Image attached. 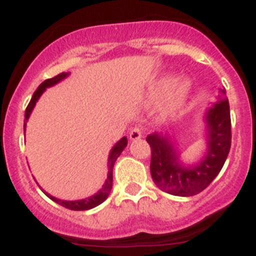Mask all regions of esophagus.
Instances as JSON below:
<instances>
[{"label":"esophagus","mask_w":256,"mask_h":256,"mask_svg":"<svg viewBox=\"0 0 256 256\" xmlns=\"http://www.w3.org/2000/svg\"><path fill=\"white\" fill-rule=\"evenodd\" d=\"M130 139L131 140H138L140 139V138L142 136V128H139V126H135V128H132L130 130Z\"/></svg>","instance_id":"1"}]
</instances>
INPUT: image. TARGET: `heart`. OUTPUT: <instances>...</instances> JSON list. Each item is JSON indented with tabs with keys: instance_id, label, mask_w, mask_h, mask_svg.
Listing matches in <instances>:
<instances>
[{
	"instance_id": "obj_1",
	"label": "heart",
	"mask_w": 256,
	"mask_h": 256,
	"mask_svg": "<svg viewBox=\"0 0 256 256\" xmlns=\"http://www.w3.org/2000/svg\"><path fill=\"white\" fill-rule=\"evenodd\" d=\"M191 82L188 79H177L172 82L171 79H162L160 82H156L152 89L153 96H160L164 92L167 93V102L170 106H177L185 100L190 90Z\"/></svg>"
}]
</instances>
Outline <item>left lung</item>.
<instances>
[{"mask_svg": "<svg viewBox=\"0 0 256 256\" xmlns=\"http://www.w3.org/2000/svg\"><path fill=\"white\" fill-rule=\"evenodd\" d=\"M224 94L226 90H222L223 98L206 114L208 152L199 164L185 167L180 163L178 154L168 136L158 132L148 135L152 178L160 190L177 196H192L208 188L220 174L231 148V116Z\"/></svg>", "mask_w": 256, "mask_h": 256, "instance_id": "obj_1", "label": "left lung"}]
</instances>
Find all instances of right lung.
<instances>
[{
	"label": "right lung",
	"instance_id": "right-lung-1",
	"mask_svg": "<svg viewBox=\"0 0 256 256\" xmlns=\"http://www.w3.org/2000/svg\"><path fill=\"white\" fill-rule=\"evenodd\" d=\"M68 74L70 72H61V74H58V75H56L54 78H52V79L44 80L42 84L39 85L38 89L34 92L30 102H29L26 110H25L24 132H25V126H26L28 118H29V116H30V114H32V111H33V108H34V106H36V100H39V96H42V93L46 90V88H48V86H52V85H54V84H57L58 82H61L62 79H65L66 76H68ZM126 145H128V138L124 136L122 139L118 140V142H116V145H114V148L111 149V153H110V156H108L107 180H106V182H104V185L102 186V188H100V190L98 191L96 194H94L93 196L88 198V199L76 200V202H66V200L56 199V198L52 196V195L47 194L46 191H43V192H44V194L47 195L50 199L54 200V202H57V204H60V206H65V208H68V209H71V210H88V209H92V208H94V206H100V204H102V202L107 199L108 195H110V192H111L112 180H114V177H112V171H114V162H116V160L120 156V154L122 153L124 149L126 148Z\"/></svg>",
	"mask_w": 256,
	"mask_h": 256
}]
</instances>
